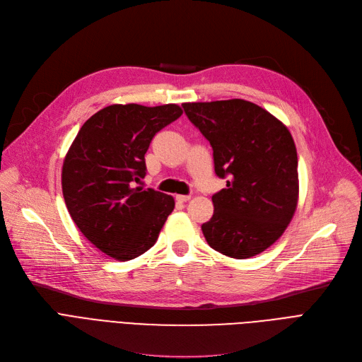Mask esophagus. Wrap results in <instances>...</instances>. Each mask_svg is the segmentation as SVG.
<instances>
[{"label":"esophagus","instance_id":"obj_1","mask_svg":"<svg viewBox=\"0 0 362 362\" xmlns=\"http://www.w3.org/2000/svg\"><path fill=\"white\" fill-rule=\"evenodd\" d=\"M189 199H191V195H177L176 197L177 202H187Z\"/></svg>","mask_w":362,"mask_h":362}]
</instances>
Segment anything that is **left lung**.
I'll list each match as a JSON object with an SVG mask.
<instances>
[{
	"label": "left lung",
	"mask_w": 362,
	"mask_h": 362,
	"mask_svg": "<svg viewBox=\"0 0 362 362\" xmlns=\"http://www.w3.org/2000/svg\"><path fill=\"white\" fill-rule=\"evenodd\" d=\"M210 142L216 175L227 179L213 195L214 214L202 233L217 252L251 258L286 230L298 204V156L288 127L245 100L182 104Z\"/></svg>",
	"instance_id": "1"
}]
</instances>
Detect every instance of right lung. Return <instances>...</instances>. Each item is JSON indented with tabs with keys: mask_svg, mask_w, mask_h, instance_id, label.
I'll return each instance as SVG.
<instances>
[{
	"mask_svg": "<svg viewBox=\"0 0 362 362\" xmlns=\"http://www.w3.org/2000/svg\"><path fill=\"white\" fill-rule=\"evenodd\" d=\"M182 112L176 104L108 105L85 122L67 152L62 186L70 217L111 258L146 252L173 211V197L138 185L152 138Z\"/></svg>",
	"mask_w": 362,
	"mask_h": 362,
	"instance_id": "obj_1",
	"label": "right lung"
}]
</instances>
